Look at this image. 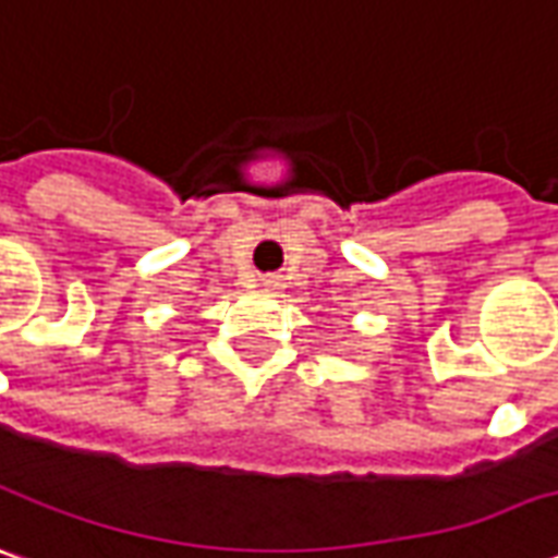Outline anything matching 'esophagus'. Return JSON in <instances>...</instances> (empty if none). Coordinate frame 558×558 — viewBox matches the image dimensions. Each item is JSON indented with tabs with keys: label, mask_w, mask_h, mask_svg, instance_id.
<instances>
[{
	"label": "esophagus",
	"mask_w": 558,
	"mask_h": 558,
	"mask_svg": "<svg viewBox=\"0 0 558 558\" xmlns=\"http://www.w3.org/2000/svg\"><path fill=\"white\" fill-rule=\"evenodd\" d=\"M265 283H275V280H265Z\"/></svg>",
	"instance_id": "34e87169"
}]
</instances>
